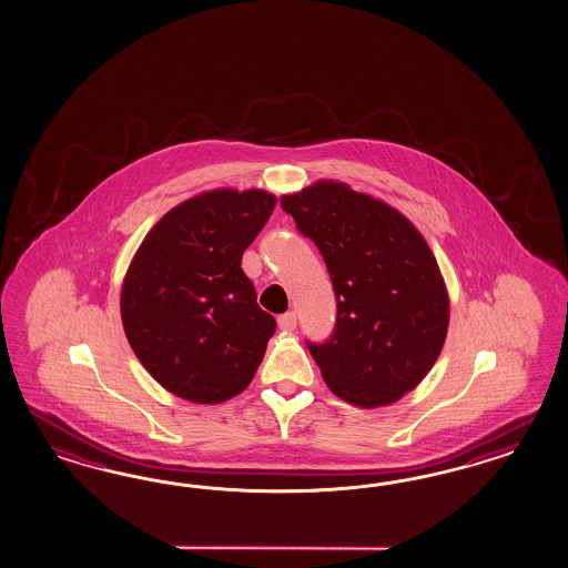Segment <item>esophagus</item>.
Masks as SVG:
<instances>
[{
	"instance_id": "1",
	"label": "esophagus",
	"mask_w": 568,
	"mask_h": 568,
	"mask_svg": "<svg viewBox=\"0 0 568 568\" xmlns=\"http://www.w3.org/2000/svg\"><path fill=\"white\" fill-rule=\"evenodd\" d=\"M277 325H280V329H284V332H292V329L296 327V313L288 311V313L280 315V317H277Z\"/></svg>"
}]
</instances>
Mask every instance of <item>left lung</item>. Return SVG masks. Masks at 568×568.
Returning <instances> with one entry per match:
<instances>
[{"label": "left lung", "instance_id": "left-lung-1", "mask_svg": "<svg viewBox=\"0 0 568 568\" xmlns=\"http://www.w3.org/2000/svg\"><path fill=\"white\" fill-rule=\"evenodd\" d=\"M280 205L324 255L336 292V329L308 344L327 388L375 408L417 388L448 334L450 298L422 232L388 203L336 180Z\"/></svg>", "mask_w": 568, "mask_h": 568}]
</instances>
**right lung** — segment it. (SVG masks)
Returning <instances> with one entry per match:
<instances>
[{"label": "right lung", "mask_w": 568, "mask_h": 568, "mask_svg": "<svg viewBox=\"0 0 568 568\" xmlns=\"http://www.w3.org/2000/svg\"><path fill=\"white\" fill-rule=\"evenodd\" d=\"M276 201L261 189L186 199L149 230L130 261L122 325L136 358L174 396L217 405L257 372L276 320L257 305L241 260Z\"/></svg>", "instance_id": "obj_1"}]
</instances>
